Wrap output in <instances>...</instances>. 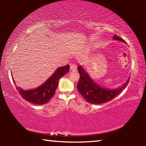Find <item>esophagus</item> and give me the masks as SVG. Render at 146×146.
Returning <instances> with one entry per match:
<instances>
[{"instance_id":"34e87169","label":"esophagus","mask_w":146,"mask_h":146,"mask_svg":"<svg viewBox=\"0 0 146 146\" xmlns=\"http://www.w3.org/2000/svg\"><path fill=\"white\" fill-rule=\"evenodd\" d=\"M76 68H77V67H76V66L75 64H71L70 65L71 71H75L76 70Z\"/></svg>"}]
</instances>
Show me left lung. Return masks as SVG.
<instances>
[{"mask_svg":"<svg viewBox=\"0 0 146 146\" xmlns=\"http://www.w3.org/2000/svg\"><path fill=\"white\" fill-rule=\"evenodd\" d=\"M114 40H118L125 42V40L117 35L113 36ZM80 78L77 84L78 91L86 102L94 104H100L108 102L118 96L129 83V78L122 88L115 90H108L97 85L88 75L85 70L79 66L78 67Z\"/></svg>","mask_w":146,"mask_h":146,"instance_id":"8db88e82","label":"left lung"}]
</instances>
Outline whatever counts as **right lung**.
Wrapping results in <instances>:
<instances>
[{
  "instance_id": "1",
  "label": "right lung",
  "mask_w": 146,
  "mask_h": 146,
  "mask_svg": "<svg viewBox=\"0 0 146 146\" xmlns=\"http://www.w3.org/2000/svg\"><path fill=\"white\" fill-rule=\"evenodd\" d=\"M70 70V65L58 68L46 82L37 88L31 90H23L17 86L16 89L24 100L37 105H42L48 102L53 97L58 87V81ZM13 82H15L13 81Z\"/></svg>"
}]
</instances>
